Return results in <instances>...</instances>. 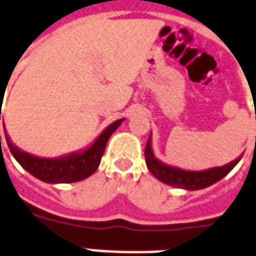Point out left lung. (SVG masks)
Wrapping results in <instances>:
<instances>
[{
	"instance_id": "1",
	"label": "left lung",
	"mask_w": 256,
	"mask_h": 256,
	"mask_svg": "<svg viewBox=\"0 0 256 256\" xmlns=\"http://www.w3.org/2000/svg\"><path fill=\"white\" fill-rule=\"evenodd\" d=\"M150 137L148 140L146 148H145V162H146L148 170L150 171V174L156 179H158L162 183H166L168 186L183 188V190H202V188H206V187L214 184L218 180H221L224 176L228 175L229 172L236 166V164L240 162V158L243 157V154H240L238 158H234V162H228L225 166H213V168H208V170H204V171L182 170V168H178V166H168L166 162H160L154 156L152 149V138Z\"/></svg>"
}]
</instances>
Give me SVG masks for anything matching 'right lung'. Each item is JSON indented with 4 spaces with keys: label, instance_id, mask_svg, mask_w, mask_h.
<instances>
[{
    "label": "right lung",
    "instance_id": "add662e5",
    "mask_svg": "<svg viewBox=\"0 0 256 256\" xmlns=\"http://www.w3.org/2000/svg\"><path fill=\"white\" fill-rule=\"evenodd\" d=\"M124 119H118V120L111 123L110 126H107L100 133L99 137L90 144V146L84 148L81 150H77V152L65 154V156L54 157V158L34 156L31 153L24 152V150H22L20 148H17L10 141V137L8 134L6 128H4V133H5L6 144L13 157L32 176H35V178L46 182V183H51V184H56V183H74V182L84 180L86 178H90L98 170L108 138L120 126V123ZM4 126H5V123H4Z\"/></svg>",
    "mask_w": 256,
    "mask_h": 256
}]
</instances>
